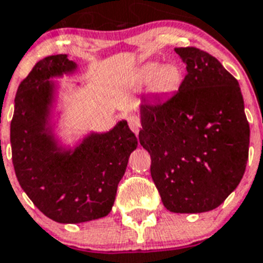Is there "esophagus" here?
<instances>
[{"label":"esophagus","mask_w":263,"mask_h":263,"mask_svg":"<svg viewBox=\"0 0 263 263\" xmlns=\"http://www.w3.org/2000/svg\"><path fill=\"white\" fill-rule=\"evenodd\" d=\"M127 120H128L129 128H131L132 131L135 132V134L138 135L139 134V129H140V127H141L140 118H139L138 115H135V114H131V115H129L128 118H127Z\"/></svg>","instance_id":"esophagus-1"}]
</instances>
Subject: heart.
Here are the masks:
<instances>
[{
    "label": "heart",
    "instance_id": "obj_1",
    "mask_svg": "<svg viewBox=\"0 0 263 263\" xmlns=\"http://www.w3.org/2000/svg\"><path fill=\"white\" fill-rule=\"evenodd\" d=\"M139 78L141 81H149L151 88L156 93H170L177 90L182 81V71L176 63H164L159 65L151 62L139 70Z\"/></svg>",
    "mask_w": 263,
    "mask_h": 263
}]
</instances>
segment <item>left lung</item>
<instances>
[{
    "mask_svg": "<svg viewBox=\"0 0 263 263\" xmlns=\"http://www.w3.org/2000/svg\"><path fill=\"white\" fill-rule=\"evenodd\" d=\"M186 65L179 91L143 100L139 140L151 155V176L173 213L216 209L238 186L249 157V128L237 79L214 57L176 47Z\"/></svg>",
    "mask_w": 263,
    "mask_h": 263,
    "instance_id": "obj_1",
    "label": "left lung"
}]
</instances>
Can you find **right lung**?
<instances>
[{"instance_id":"1","label":"right lung","mask_w":263,"mask_h":263,"mask_svg":"<svg viewBox=\"0 0 263 263\" xmlns=\"http://www.w3.org/2000/svg\"><path fill=\"white\" fill-rule=\"evenodd\" d=\"M66 54L36 62L18 86L10 123L11 157L25 193L61 223L98 220L111 212L118 184L138 139L125 120L104 134L91 132L74 148L59 145L52 131V78L77 71Z\"/></svg>"}]
</instances>
